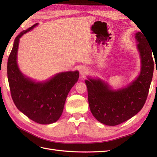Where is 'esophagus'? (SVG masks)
Wrapping results in <instances>:
<instances>
[{"label":"esophagus","instance_id":"esophagus-1","mask_svg":"<svg viewBox=\"0 0 157 157\" xmlns=\"http://www.w3.org/2000/svg\"><path fill=\"white\" fill-rule=\"evenodd\" d=\"M87 73H88V69L86 67H82L80 69V74L82 75V76L84 77L86 74H87Z\"/></svg>","mask_w":157,"mask_h":157}]
</instances>
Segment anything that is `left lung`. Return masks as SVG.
<instances>
[{
	"label": "left lung",
	"mask_w": 157,
	"mask_h": 157,
	"mask_svg": "<svg viewBox=\"0 0 157 157\" xmlns=\"http://www.w3.org/2000/svg\"><path fill=\"white\" fill-rule=\"evenodd\" d=\"M135 37L141 58V71L136 80L117 90H113L100 79L85 81L92 114L105 125L114 126L132 118L142 109L147 98L155 61L144 34L138 32Z\"/></svg>",
	"instance_id": "left-lung-1"
}]
</instances>
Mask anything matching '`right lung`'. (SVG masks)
Returning <instances> with one entry per match:
<instances>
[{
  "mask_svg": "<svg viewBox=\"0 0 157 157\" xmlns=\"http://www.w3.org/2000/svg\"><path fill=\"white\" fill-rule=\"evenodd\" d=\"M38 23L23 30L15 39L7 62V77L13 102L20 111L40 124L60 118L67 96L79 78V72L58 73L44 82H35L22 74L17 63L19 38Z\"/></svg>",
  "mask_w": 157,
  "mask_h": 157,
  "instance_id": "obj_1",
  "label": "right lung"
}]
</instances>
